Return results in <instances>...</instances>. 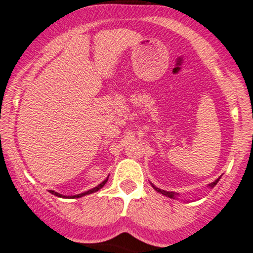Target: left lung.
I'll return each mask as SVG.
<instances>
[{"label":"left lung","instance_id":"8db88e82","mask_svg":"<svg viewBox=\"0 0 253 253\" xmlns=\"http://www.w3.org/2000/svg\"><path fill=\"white\" fill-rule=\"evenodd\" d=\"M218 181H219V178H218V180H215V181H214V182H211V185H209V187H211V188H213L214 186H215L216 183H218ZM152 186H153V187L155 188V190L158 191V192H159V193H162V195L167 196V197H170V198H174V200H175V197H176V193H174V192H167V191H163V190H160V188H157V187H155L154 185H152Z\"/></svg>","mask_w":253,"mask_h":253}]
</instances>
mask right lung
<instances>
[{"label":"right lung","instance_id":"right-lung-1","mask_svg":"<svg viewBox=\"0 0 253 253\" xmlns=\"http://www.w3.org/2000/svg\"><path fill=\"white\" fill-rule=\"evenodd\" d=\"M108 180H105L104 181V182H101L100 185L98 186V187H95V188H93V190H89V191H86V192H84V193H81V195H77V196H72V198H75V197H77V198H79V197H83V196H85V195H90V193H93V192H96V191L98 190H100L101 187H103L104 185H105V182ZM51 192L52 193H55L56 196H58V197H66V196H62V195H60V193H56V192H53V191H51Z\"/></svg>","mask_w":253,"mask_h":253}]
</instances>
